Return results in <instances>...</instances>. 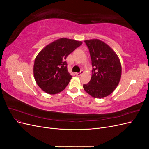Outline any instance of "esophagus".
Instances as JSON below:
<instances>
[{
    "instance_id": "esophagus-1",
    "label": "esophagus",
    "mask_w": 149,
    "mask_h": 149,
    "mask_svg": "<svg viewBox=\"0 0 149 149\" xmlns=\"http://www.w3.org/2000/svg\"><path fill=\"white\" fill-rule=\"evenodd\" d=\"M83 73V71H81L79 72V73H76V75L79 76L81 75Z\"/></svg>"
}]
</instances>
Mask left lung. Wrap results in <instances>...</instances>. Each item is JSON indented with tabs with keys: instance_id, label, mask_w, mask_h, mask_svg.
<instances>
[{
	"instance_id": "obj_1",
	"label": "left lung",
	"mask_w": 149,
	"mask_h": 149,
	"mask_svg": "<svg viewBox=\"0 0 149 149\" xmlns=\"http://www.w3.org/2000/svg\"><path fill=\"white\" fill-rule=\"evenodd\" d=\"M90 53L92 76L83 88L95 98L109 96L114 91L121 77V65L116 53L109 45L98 39L84 41Z\"/></svg>"
}]
</instances>
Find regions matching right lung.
Here are the masks:
<instances>
[{
  "mask_svg": "<svg viewBox=\"0 0 149 149\" xmlns=\"http://www.w3.org/2000/svg\"><path fill=\"white\" fill-rule=\"evenodd\" d=\"M81 44V42L61 38L48 45L38 54L33 74L43 91L55 94L66 87L72 77L67 69L66 57Z\"/></svg>",
  "mask_w": 149,
  "mask_h": 149,
  "instance_id": "1",
  "label": "right lung"
}]
</instances>
